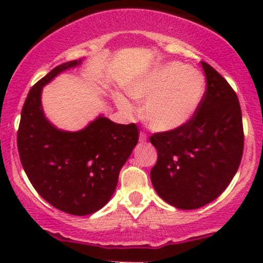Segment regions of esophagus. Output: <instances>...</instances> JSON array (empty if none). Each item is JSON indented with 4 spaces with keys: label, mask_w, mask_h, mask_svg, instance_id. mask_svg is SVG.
<instances>
[{
    "label": "esophagus",
    "mask_w": 263,
    "mask_h": 263,
    "mask_svg": "<svg viewBox=\"0 0 263 263\" xmlns=\"http://www.w3.org/2000/svg\"><path fill=\"white\" fill-rule=\"evenodd\" d=\"M146 141H147V135L144 134V132H141V134H140V142H141V143H144Z\"/></svg>",
    "instance_id": "34e87169"
}]
</instances>
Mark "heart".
I'll use <instances>...</instances> for the list:
<instances>
[{
	"label": "heart",
	"instance_id": "b5f03b06",
	"mask_svg": "<svg viewBox=\"0 0 263 263\" xmlns=\"http://www.w3.org/2000/svg\"><path fill=\"white\" fill-rule=\"evenodd\" d=\"M129 96L142 101L144 121L159 132L174 131L185 125L197 112L205 92V79L195 69L182 63H168L153 69L127 87ZM117 106L126 117L136 108L127 99L119 95Z\"/></svg>",
	"mask_w": 263,
	"mask_h": 263
}]
</instances>
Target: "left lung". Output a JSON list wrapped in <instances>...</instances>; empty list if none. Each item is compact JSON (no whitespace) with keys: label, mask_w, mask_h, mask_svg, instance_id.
Wrapping results in <instances>:
<instances>
[{"label":"left lung","mask_w":263,"mask_h":263,"mask_svg":"<svg viewBox=\"0 0 263 263\" xmlns=\"http://www.w3.org/2000/svg\"><path fill=\"white\" fill-rule=\"evenodd\" d=\"M206 89L197 112L174 131L151 136L158 158L151 171L157 194L182 210L211 203L238 170L243 152L242 114L236 92L201 62Z\"/></svg>","instance_id":"obj_1"}]
</instances>
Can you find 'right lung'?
Segmentation results:
<instances>
[{"label":"right lung","mask_w":263,"mask_h":263,"mask_svg":"<svg viewBox=\"0 0 263 263\" xmlns=\"http://www.w3.org/2000/svg\"><path fill=\"white\" fill-rule=\"evenodd\" d=\"M80 63L71 60L55 66L32 86L21 114L17 147L38 194L57 209L83 216L100 210L112 197L120 171L138 142V127L99 116L84 129L66 132L45 119L43 86Z\"/></svg>","instance_id":"add662e5"}]
</instances>
